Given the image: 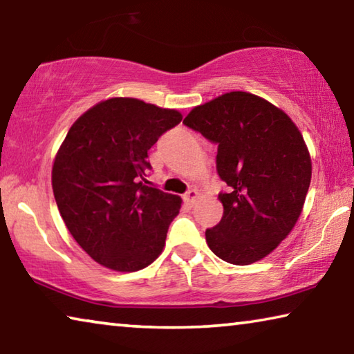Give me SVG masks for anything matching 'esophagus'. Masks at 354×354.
Wrapping results in <instances>:
<instances>
[{
    "label": "esophagus",
    "mask_w": 354,
    "mask_h": 354,
    "mask_svg": "<svg viewBox=\"0 0 354 354\" xmlns=\"http://www.w3.org/2000/svg\"><path fill=\"white\" fill-rule=\"evenodd\" d=\"M198 196H200L198 190H196V189H190V190L185 192V195H184V200L187 201V203H192V205H194V203L196 201V198H198Z\"/></svg>",
    "instance_id": "1"
}]
</instances>
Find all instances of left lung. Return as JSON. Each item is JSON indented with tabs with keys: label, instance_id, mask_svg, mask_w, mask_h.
<instances>
[{
	"label": "left lung",
	"instance_id": "8db88e82",
	"mask_svg": "<svg viewBox=\"0 0 354 354\" xmlns=\"http://www.w3.org/2000/svg\"><path fill=\"white\" fill-rule=\"evenodd\" d=\"M215 142L223 217L206 230L215 256L234 266L263 259L289 236L313 176L309 149L279 107L248 92H230L194 107L183 122Z\"/></svg>",
	"mask_w": 354,
	"mask_h": 354
}]
</instances>
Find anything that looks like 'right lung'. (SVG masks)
<instances>
[{
	"mask_svg": "<svg viewBox=\"0 0 354 354\" xmlns=\"http://www.w3.org/2000/svg\"><path fill=\"white\" fill-rule=\"evenodd\" d=\"M181 120L176 109L109 98L84 112L57 149L51 184L59 212L103 267L137 272L162 253L183 200L147 185L148 149Z\"/></svg>",
	"mask_w": 354,
	"mask_h": 354,
	"instance_id": "1",
	"label": "right lung"
}]
</instances>
